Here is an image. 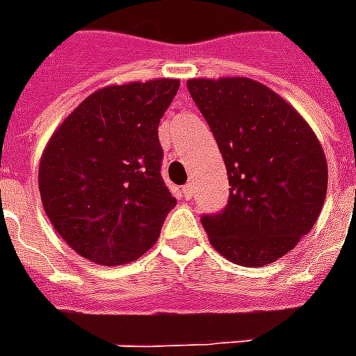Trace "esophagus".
<instances>
[{"instance_id": "obj_1", "label": "esophagus", "mask_w": 356, "mask_h": 356, "mask_svg": "<svg viewBox=\"0 0 356 356\" xmlns=\"http://www.w3.org/2000/svg\"><path fill=\"white\" fill-rule=\"evenodd\" d=\"M181 193H183V198L191 200V198H193V185H191V183H188V185H185L183 188H181Z\"/></svg>"}]
</instances>
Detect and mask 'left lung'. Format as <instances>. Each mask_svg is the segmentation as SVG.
I'll list each match as a JSON object with an SVG mask.
<instances>
[{
	"mask_svg": "<svg viewBox=\"0 0 356 356\" xmlns=\"http://www.w3.org/2000/svg\"><path fill=\"white\" fill-rule=\"evenodd\" d=\"M229 175V202L202 216L229 261L263 267L313 229L326 198L328 163L313 129L282 97L250 78L188 80Z\"/></svg>",
	"mask_w": 356,
	"mask_h": 356,
	"instance_id": "obj_1",
	"label": "left lung"
}]
</instances>
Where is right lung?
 Segmentation results:
<instances>
[{
	"mask_svg": "<svg viewBox=\"0 0 356 356\" xmlns=\"http://www.w3.org/2000/svg\"><path fill=\"white\" fill-rule=\"evenodd\" d=\"M179 80L133 81L89 95L40 160V194L53 229L89 261L114 267L154 246L177 200L160 173V118Z\"/></svg>",
	"mask_w": 356,
	"mask_h": 356,
	"instance_id": "1",
	"label": "right lung"
}]
</instances>
